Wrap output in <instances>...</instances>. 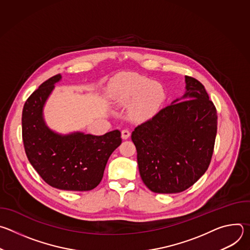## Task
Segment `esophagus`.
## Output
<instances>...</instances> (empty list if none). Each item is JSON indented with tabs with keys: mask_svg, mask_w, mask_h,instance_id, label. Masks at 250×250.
<instances>
[{
	"mask_svg": "<svg viewBox=\"0 0 250 250\" xmlns=\"http://www.w3.org/2000/svg\"><path fill=\"white\" fill-rule=\"evenodd\" d=\"M130 136V132L128 129H123L122 130V137L124 139H127Z\"/></svg>",
	"mask_w": 250,
	"mask_h": 250,
	"instance_id": "obj_1",
	"label": "esophagus"
}]
</instances>
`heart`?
I'll return each mask as SVG.
<instances>
[{"mask_svg": "<svg viewBox=\"0 0 250 250\" xmlns=\"http://www.w3.org/2000/svg\"><path fill=\"white\" fill-rule=\"evenodd\" d=\"M113 97L121 104L129 105L134 102L132 117L137 121H146L157 113L165 94L159 83L132 74L116 86Z\"/></svg>", "mask_w": 250, "mask_h": 250, "instance_id": "obj_1", "label": "heart"}]
</instances>
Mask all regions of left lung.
<instances>
[{
  "label": "left lung",
  "instance_id": "obj_1",
  "mask_svg": "<svg viewBox=\"0 0 250 250\" xmlns=\"http://www.w3.org/2000/svg\"><path fill=\"white\" fill-rule=\"evenodd\" d=\"M185 79L186 94L131 133L140 177L154 193L185 191L205 174L211 160L217 109L201 82L190 76Z\"/></svg>",
  "mask_w": 250,
  "mask_h": 250
}]
</instances>
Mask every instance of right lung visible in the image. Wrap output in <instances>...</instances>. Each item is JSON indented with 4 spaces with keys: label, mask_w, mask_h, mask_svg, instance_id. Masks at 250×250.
Wrapping results in <instances>:
<instances>
[{
    "label": "right lung",
    "mask_w": 250,
    "mask_h": 250,
    "mask_svg": "<svg viewBox=\"0 0 250 250\" xmlns=\"http://www.w3.org/2000/svg\"><path fill=\"white\" fill-rule=\"evenodd\" d=\"M60 79L57 74L43 82L23 105L25 154L49 186L65 191H90L100 184L109 157L122 144L121 131L97 136L82 132L60 135L50 130L43 121L42 109Z\"/></svg>",
    "instance_id": "obj_1"
}]
</instances>
